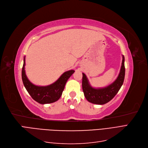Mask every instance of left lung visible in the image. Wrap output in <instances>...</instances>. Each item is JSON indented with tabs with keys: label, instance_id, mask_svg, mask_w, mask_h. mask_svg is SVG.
Wrapping results in <instances>:
<instances>
[{
	"label": "left lung",
	"instance_id": "left-lung-1",
	"mask_svg": "<svg viewBox=\"0 0 148 148\" xmlns=\"http://www.w3.org/2000/svg\"><path fill=\"white\" fill-rule=\"evenodd\" d=\"M82 74V89L87 101L95 104H105L115 96L123 84L125 76L124 57L123 56L121 67L117 79L104 88H95L92 87L86 75L84 73Z\"/></svg>",
	"mask_w": 148,
	"mask_h": 148
}]
</instances>
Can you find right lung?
I'll return each instance as SVG.
<instances>
[{
    "instance_id": "add662e5",
    "label": "right lung",
    "mask_w": 148,
    "mask_h": 148,
    "mask_svg": "<svg viewBox=\"0 0 148 148\" xmlns=\"http://www.w3.org/2000/svg\"><path fill=\"white\" fill-rule=\"evenodd\" d=\"M25 57L22 69V79L24 85L30 96L37 102L45 104L58 101L61 97L66 83L74 73V70L66 71L54 83L47 86H36L31 83L25 72Z\"/></svg>"
}]
</instances>
